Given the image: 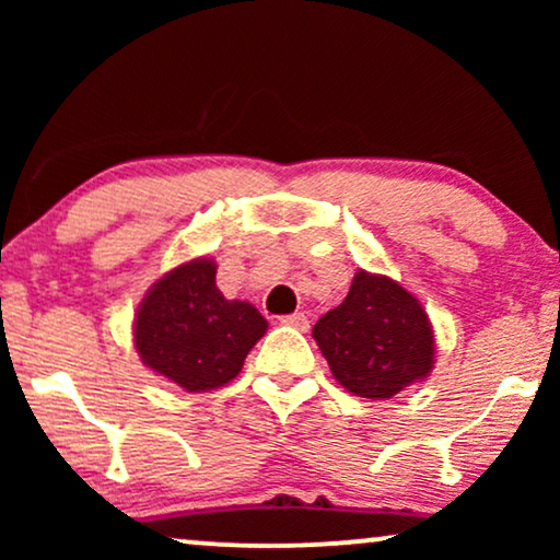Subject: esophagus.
<instances>
[{"instance_id": "obj_1", "label": "esophagus", "mask_w": 560, "mask_h": 560, "mask_svg": "<svg viewBox=\"0 0 560 560\" xmlns=\"http://www.w3.org/2000/svg\"><path fill=\"white\" fill-rule=\"evenodd\" d=\"M280 324L293 326L298 331H308V316H305V313H290V316H282Z\"/></svg>"}]
</instances>
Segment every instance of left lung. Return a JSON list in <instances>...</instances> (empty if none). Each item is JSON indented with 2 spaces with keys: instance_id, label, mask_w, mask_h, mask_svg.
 <instances>
[{
  "instance_id": "obj_1",
  "label": "left lung",
  "mask_w": 560,
  "mask_h": 560,
  "mask_svg": "<svg viewBox=\"0 0 560 560\" xmlns=\"http://www.w3.org/2000/svg\"><path fill=\"white\" fill-rule=\"evenodd\" d=\"M320 354L339 385L387 400L433 370L435 339L423 305L385 275L359 270L349 295L313 326Z\"/></svg>"
}]
</instances>
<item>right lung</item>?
<instances>
[{
	"instance_id": "right-lung-1",
	"label": "right lung",
	"mask_w": 560,
	"mask_h": 560,
	"mask_svg": "<svg viewBox=\"0 0 560 560\" xmlns=\"http://www.w3.org/2000/svg\"><path fill=\"white\" fill-rule=\"evenodd\" d=\"M265 331L267 320L255 305L221 295L209 257L165 272L135 316L137 354L186 393L232 382Z\"/></svg>"
}]
</instances>
